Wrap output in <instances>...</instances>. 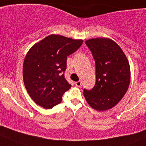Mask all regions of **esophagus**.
<instances>
[{"label": "esophagus", "mask_w": 146, "mask_h": 146, "mask_svg": "<svg viewBox=\"0 0 146 146\" xmlns=\"http://www.w3.org/2000/svg\"><path fill=\"white\" fill-rule=\"evenodd\" d=\"M75 85L77 86V87H80L82 86V82L81 81H77L75 82Z\"/></svg>", "instance_id": "esophagus-1"}]
</instances>
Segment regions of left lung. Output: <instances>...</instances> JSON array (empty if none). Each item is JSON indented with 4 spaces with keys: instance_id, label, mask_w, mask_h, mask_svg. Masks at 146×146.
<instances>
[{
    "instance_id": "obj_1",
    "label": "left lung",
    "mask_w": 146,
    "mask_h": 146,
    "mask_svg": "<svg viewBox=\"0 0 146 146\" xmlns=\"http://www.w3.org/2000/svg\"><path fill=\"white\" fill-rule=\"evenodd\" d=\"M95 61V85L84 90L87 103L98 111L115 106L128 89L130 69L128 60L120 46L108 38H96L85 41Z\"/></svg>"
}]
</instances>
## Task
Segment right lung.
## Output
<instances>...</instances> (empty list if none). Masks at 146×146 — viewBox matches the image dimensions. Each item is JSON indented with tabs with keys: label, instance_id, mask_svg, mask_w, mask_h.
Returning <instances> with one entry per match:
<instances>
[{
	"label": "right lung",
	"instance_id": "obj_1",
	"mask_svg": "<svg viewBox=\"0 0 146 146\" xmlns=\"http://www.w3.org/2000/svg\"><path fill=\"white\" fill-rule=\"evenodd\" d=\"M82 43L81 39L51 34L28 51L23 62V82L37 105L51 109L62 102L64 93L72 87L64 74L66 59Z\"/></svg>",
	"mask_w": 146,
	"mask_h": 146
}]
</instances>
